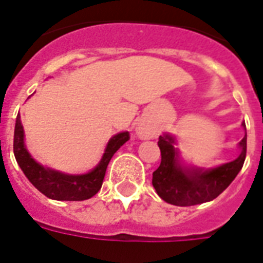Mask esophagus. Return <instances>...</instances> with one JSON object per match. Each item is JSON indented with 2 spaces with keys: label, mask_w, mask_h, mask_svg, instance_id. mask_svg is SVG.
<instances>
[{
  "label": "esophagus",
  "mask_w": 263,
  "mask_h": 263,
  "mask_svg": "<svg viewBox=\"0 0 263 263\" xmlns=\"http://www.w3.org/2000/svg\"><path fill=\"white\" fill-rule=\"evenodd\" d=\"M141 137H142V138H146V137H147V135H146V132L141 131Z\"/></svg>",
  "instance_id": "1"
}]
</instances>
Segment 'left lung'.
<instances>
[{"instance_id":"1","label":"left lung","mask_w":263,"mask_h":263,"mask_svg":"<svg viewBox=\"0 0 263 263\" xmlns=\"http://www.w3.org/2000/svg\"><path fill=\"white\" fill-rule=\"evenodd\" d=\"M246 128V124H242ZM174 139L168 135L159 137L161 163L153 171L152 184L157 195L167 203L192 206L213 201L230 185L242 168L247 156V134L240 142L241 155L235 160L212 170H185L177 161Z\"/></svg>"}]
</instances>
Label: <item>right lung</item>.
<instances>
[{
    "mask_svg": "<svg viewBox=\"0 0 263 263\" xmlns=\"http://www.w3.org/2000/svg\"><path fill=\"white\" fill-rule=\"evenodd\" d=\"M129 139V132H121L112 137L106 147L99 166L87 174L82 176H67L58 171L44 168L33 160L23 143V126L17 114L13 134V153L17 164L25 176L37 188L39 191L55 201H85L100 191L103 180L106 176L108 163L120 147Z\"/></svg>",
    "mask_w": 263,
    "mask_h": 263,
    "instance_id": "right-lung-1",
    "label": "right lung"
}]
</instances>
